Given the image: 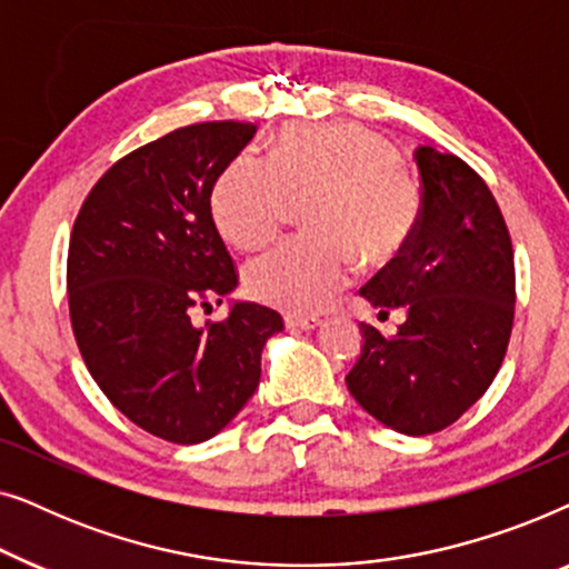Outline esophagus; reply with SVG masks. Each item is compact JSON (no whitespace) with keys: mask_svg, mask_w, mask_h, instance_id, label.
Here are the masks:
<instances>
[{"mask_svg":"<svg viewBox=\"0 0 569 569\" xmlns=\"http://www.w3.org/2000/svg\"><path fill=\"white\" fill-rule=\"evenodd\" d=\"M284 323L290 326V329L310 331V329H316L318 323H321V318H316V316H302V313H287V316H284Z\"/></svg>","mask_w":569,"mask_h":569,"instance_id":"esophagus-1","label":"esophagus"}]
</instances>
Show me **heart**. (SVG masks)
<instances>
[{
	"mask_svg": "<svg viewBox=\"0 0 569 569\" xmlns=\"http://www.w3.org/2000/svg\"><path fill=\"white\" fill-rule=\"evenodd\" d=\"M399 150L357 123H295L271 142L269 162L240 154L217 178L214 222L232 246L259 248L277 236L292 201L306 209L310 240H287L246 263V290L295 313L331 302L352 256L378 267L415 236L422 193Z\"/></svg>",
	"mask_w": 569,
	"mask_h": 569,
	"instance_id": "heart-1",
	"label": "heart"
}]
</instances>
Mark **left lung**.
Segmentation results:
<instances>
[{"label":"left lung","mask_w":569,"mask_h":569,"mask_svg":"<svg viewBox=\"0 0 569 569\" xmlns=\"http://www.w3.org/2000/svg\"><path fill=\"white\" fill-rule=\"evenodd\" d=\"M422 214L399 259L360 295L380 318L403 310L393 337L362 323L347 388L380 425L430 435L453 425L497 376L516 308L508 224L487 183L456 154L419 147Z\"/></svg>","instance_id":"1"}]
</instances>
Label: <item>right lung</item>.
Listing matches in <instances>:
<instances>
[{
    "mask_svg": "<svg viewBox=\"0 0 569 569\" xmlns=\"http://www.w3.org/2000/svg\"><path fill=\"white\" fill-rule=\"evenodd\" d=\"M253 134L209 121L139 147L92 186L69 240V316L90 376L121 415L178 446L238 417L284 329L277 310L240 300L220 323L191 321L238 287L212 191Z\"/></svg>",
    "mask_w": 569,
    "mask_h": 569,
    "instance_id": "1",
    "label": "right lung"
}]
</instances>
